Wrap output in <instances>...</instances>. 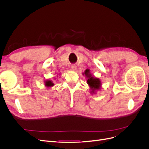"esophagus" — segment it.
I'll return each mask as SVG.
<instances>
[{
    "instance_id": "1",
    "label": "esophagus",
    "mask_w": 149,
    "mask_h": 149,
    "mask_svg": "<svg viewBox=\"0 0 149 149\" xmlns=\"http://www.w3.org/2000/svg\"><path fill=\"white\" fill-rule=\"evenodd\" d=\"M71 70H72L75 71V70H76V65H71Z\"/></svg>"
}]
</instances>
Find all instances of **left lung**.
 <instances>
[{"label":"left lung","instance_id":"obj_1","mask_svg":"<svg viewBox=\"0 0 149 149\" xmlns=\"http://www.w3.org/2000/svg\"><path fill=\"white\" fill-rule=\"evenodd\" d=\"M84 74L86 77L88 78L87 83L89 86L90 89L91 90V93H95V91L101 88V82L100 79L97 78H94L90 73L89 70H86L84 71Z\"/></svg>","mask_w":149,"mask_h":149}]
</instances>
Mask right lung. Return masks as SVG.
Listing matches in <instances>:
<instances>
[{"label":"right lung","instance_id":"1","mask_svg":"<svg viewBox=\"0 0 149 149\" xmlns=\"http://www.w3.org/2000/svg\"><path fill=\"white\" fill-rule=\"evenodd\" d=\"M45 86L47 87H52L53 86H54V83H53V82L50 80H47L45 81Z\"/></svg>","mask_w":149,"mask_h":149}]
</instances>
